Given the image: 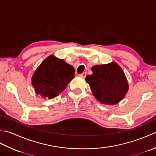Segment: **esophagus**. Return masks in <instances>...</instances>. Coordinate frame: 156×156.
I'll list each match as a JSON object with an SVG mask.
<instances>
[{"instance_id":"obj_1","label":"esophagus","mask_w":156,"mask_h":156,"mask_svg":"<svg viewBox=\"0 0 156 156\" xmlns=\"http://www.w3.org/2000/svg\"><path fill=\"white\" fill-rule=\"evenodd\" d=\"M80 76H82V78H85L86 76H87V72H83V73H82V74H80Z\"/></svg>"}]
</instances>
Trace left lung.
I'll list each match as a JSON object with an SVG mask.
<instances>
[{
  "label": "left lung",
  "mask_w": 156,
  "mask_h": 156,
  "mask_svg": "<svg viewBox=\"0 0 156 156\" xmlns=\"http://www.w3.org/2000/svg\"><path fill=\"white\" fill-rule=\"evenodd\" d=\"M92 74L86 80L90 85L94 96L102 104L115 105L125 97L128 83L124 72L115 62L97 65L92 68Z\"/></svg>",
  "instance_id": "left-lung-1"
}]
</instances>
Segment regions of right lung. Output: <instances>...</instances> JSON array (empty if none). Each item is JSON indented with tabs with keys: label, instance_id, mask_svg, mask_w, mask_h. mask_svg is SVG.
I'll return each instance as SVG.
<instances>
[{
	"label": "right lung",
	"instance_id": "1",
	"mask_svg": "<svg viewBox=\"0 0 156 156\" xmlns=\"http://www.w3.org/2000/svg\"><path fill=\"white\" fill-rule=\"evenodd\" d=\"M73 66L50 55L43 62L32 76V85L37 94L53 98L64 90L74 78Z\"/></svg>",
	"mask_w": 156,
	"mask_h": 156
}]
</instances>
